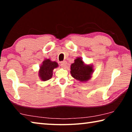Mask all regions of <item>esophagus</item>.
Wrapping results in <instances>:
<instances>
[{
  "label": "esophagus",
  "mask_w": 132,
  "mask_h": 132,
  "mask_svg": "<svg viewBox=\"0 0 132 132\" xmlns=\"http://www.w3.org/2000/svg\"><path fill=\"white\" fill-rule=\"evenodd\" d=\"M61 66L62 68H64L67 65V62L66 61H62L61 62Z\"/></svg>",
  "instance_id": "obj_1"
}]
</instances>
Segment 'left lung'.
Returning a JSON list of instances; mask_svg holds the SVG:
<instances>
[{"label": "left lung", "instance_id": "8db88e82", "mask_svg": "<svg viewBox=\"0 0 132 132\" xmlns=\"http://www.w3.org/2000/svg\"><path fill=\"white\" fill-rule=\"evenodd\" d=\"M70 69L71 76L80 81L88 80L90 78L93 71V67L86 65L80 57L75 59V63L71 64Z\"/></svg>", "mask_w": 132, "mask_h": 132}]
</instances>
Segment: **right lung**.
<instances>
[{"mask_svg": "<svg viewBox=\"0 0 132 132\" xmlns=\"http://www.w3.org/2000/svg\"><path fill=\"white\" fill-rule=\"evenodd\" d=\"M58 64L56 62H52L50 59H46L43 62L39 71V77L43 81H46L52 77L53 70L57 68Z\"/></svg>", "mask_w": 132, "mask_h": 132, "instance_id": "1", "label": "right lung"}]
</instances>
